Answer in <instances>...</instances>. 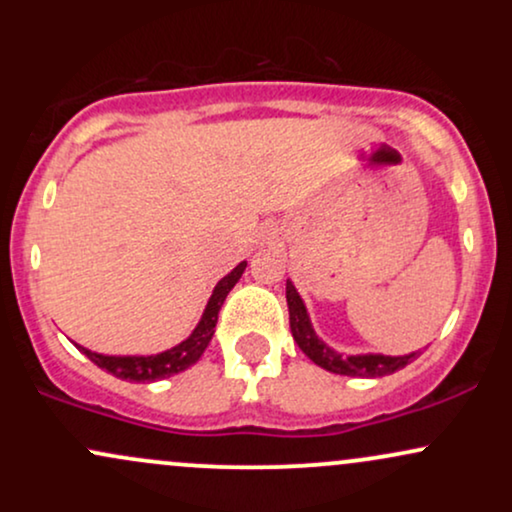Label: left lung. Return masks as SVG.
Wrapping results in <instances>:
<instances>
[{
  "instance_id": "8db88e82",
  "label": "left lung",
  "mask_w": 512,
  "mask_h": 512,
  "mask_svg": "<svg viewBox=\"0 0 512 512\" xmlns=\"http://www.w3.org/2000/svg\"><path fill=\"white\" fill-rule=\"evenodd\" d=\"M286 303H289V320H291V334L296 344L310 361L317 363L320 368L330 370V373L351 375V378H380V375H390L409 366L421 351H414L409 356H380V354H366V356H342L332 351L330 346L322 344L317 334L310 327L308 313L305 305L293 289L291 281H286Z\"/></svg>"
}]
</instances>
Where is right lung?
<instances>
[{
    "label": "right lung",
    "mask_w": 512,
    "mask_h": 512,
    "mask_svg": "<svg viewBox=\"0 0 512 512\" xmlns=\"http://www.w3.org/2000/svg\"><path fill=\"white\" fill-rule=\"evenodd\" d=\"M245 272V262H240L231 274L223 276V279L216 284L214 293H211L207 310H204L202 322L197 325V330L185 339V342L173 346L170 351H163V354L156 356H103V354H93V351L79 346L84 354L96 363L98 368L108 370L113 373L115 378L120 380H129V383H154V380L161 378H170V375L182 373L185 368L195 366L199 361V356L204 354L211 337H214V327L216 320H219V310L223 301H226L228 291L238 284V279Z\"/></svg>",
    "instance_id": "obj_1"
}]
</instances>
